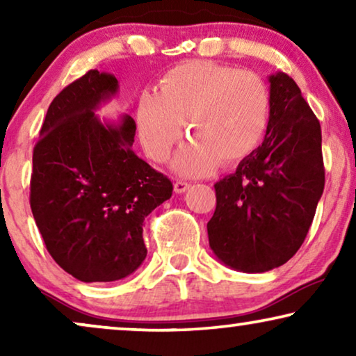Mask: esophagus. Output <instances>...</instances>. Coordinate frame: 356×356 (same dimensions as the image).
<instances>
[{"mask_svg": "<svg viewBox=\"0 0 356 356\" xmlns=\"http://www.w3.org/2000/svg\"><path fill=\"white\" fill-rule=\"evenodd\" d=\"M189 188V183L188 181H183V179H177V181L173 183V189H175V193H184L186 191V189Z\"/></svg>", "mask_w": 356, "mask_h": 356, "instance_id": "34e87169", "label": "esophagus"}]
</instances>
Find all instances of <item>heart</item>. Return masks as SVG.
<instances>
[{"instance_id": "heart-1", "label": "heart", "mask_w": 356, "mask_h": 356, "mask_svg": "<svg viewBox=\"0 0 356 356\" xmlns=\"http://www.w3.org/2000/svg\"><path fill=\"white\" fill-rule=\"evenodd\" d=\"M272 97L256 72L212 61H188L160 77L157 94L139 97L136 123L145 154L165 162L183 136L191 143L175 168L184 175L211 172L217 162H241L259 147L269 128Z\"/></svg>"}]
</instances>
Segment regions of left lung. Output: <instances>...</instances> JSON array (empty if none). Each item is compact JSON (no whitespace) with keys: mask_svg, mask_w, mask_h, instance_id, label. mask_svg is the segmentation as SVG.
Returning <instances> with one entry per match:
<instances>
[{"mask_svg":"<svg viewBox=\"0 0 356 356\" xmlns=\"http://www.w3.org/2000/svg\"><path fill=\"white\" fill-rule=\"evenodd\" d=\"M270 121L262 144L213 184L207 223L213 254L232 269L267 272L303 245L324 191L321 124L296 82L269 77Z\"/></svg>","mask_w":356,"mask_h":356,"instance_id":"1","label":"left lung"}]
</instances>
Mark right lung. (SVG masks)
Returning <instances> with one entry per match:
<instances>
[{"mask_svg": "<svg viewBox=\"0 0 356 356\" xmlns=\"http://www.w3.org/2000/svg\"><path fill=\"white\" fill-rule=\"evenodd\" d=\"M118 92L113 74L90 70L48 106L33 147L31 209L45 246L81 282H113L143 264L144 218L173 184L133 152L136 123H102L94 110Z\"/></svg>", "mask_w": 356, "mask_h": 356, "instance_id": "obj_1", "label": "right lung"}]
</instances>
